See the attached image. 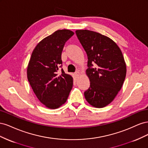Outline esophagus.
<instances>
[{"mask_svg":"<svg viewBox=\"0 0 148 148\" xmlns=\"http://www.w3.org/2000/svg\"><path fill=\"white\" fill-rule=\"evenodd\" d=\"M75 75L76 76V77H77V78H78V77H79L80 73H79V72L78 71H76V72L75 73Z\"/></svg>","mask_w":148,"mask_h":148,"instance_id":"34e87169","label":"esophagus"}]
</instances>
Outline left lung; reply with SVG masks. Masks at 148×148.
<instances>
[{"instance_id":"1","label":"left lung","mask_w":148,"mask_h":148,"mask_svg":"<svg viewBox=\"0 0 148 148\" xmlns=\"http://www.w3.org/2000/svg\"><path fill=\"white\" fill-rule=\"evenodd\" d=\"M88 56L86 74L90 86L84 92L91 106L101 108L112 101L126 77L122 51L109 38L89 30L75 31Z\"/></svg>"}]
</instances>
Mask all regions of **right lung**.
I'll list each match as a JSON object with an SVG mask.
<instances>
[{"label": "right lung", "instance_id": "add662e5", "mask_svg": "<svg viewBox=\"0 0 148 148\" xmlns=\"http://www.w3.org/2000/svg\"><path fill=\"white\" fill-rule=\"evenodd\" d=\"M74 34L68 29L56 31L43 39L33 51L27 69L28 82L42 104L59 108L66 101L73 86V78L66 74L61 59L65 42Z\"/></svg>", "mask_w": 148, "mask_h": 148}]
</instances>
